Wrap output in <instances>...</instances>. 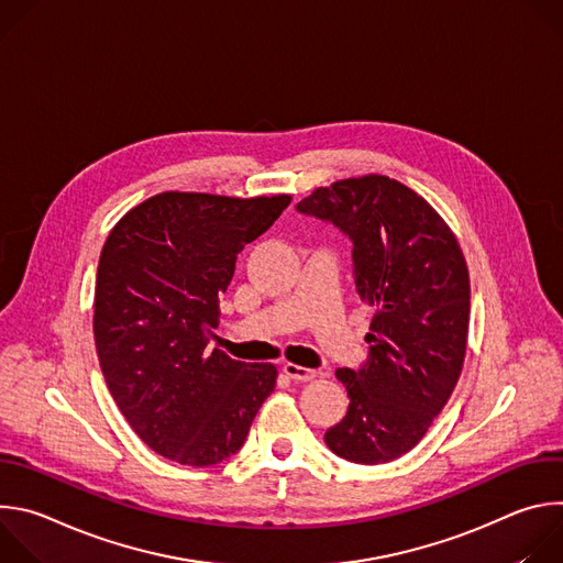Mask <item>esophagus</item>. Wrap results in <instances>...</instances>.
Instances as JSON below:
<instances>
[{"label":"esophagus","instance_id":"34e87169","mask_svg":"<svg viewBox=\"0 0 563 563\" xmlns=\"http://www.w3.org/2000/svg\"><path fill=\"white\" fill-rule=\"evenodd\" d=\"M283 372H285L287 378L298 380V383H305V380L316 378V372H313V369L302 367V365H296V363H285V365H283Z\"/></svg>","mask_w":563,"mask_h":563}]
</instances>
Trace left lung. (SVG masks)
<instances>
[{"instance_id":"left-lung-1","label":"left lung","mask_w":563,"mask_h":563,"mask_svg":"<svg viewBox=\"0 0 563 563\" xmlns=\"http://www.w3.org/2000/svg\"><path fill=\"white\" fill-rule=\"evenodd\" d=\"M296 209L350 235L356 294L374 307L367 363L336 369L350 408L325 443L354 463H387L426 437L461 376L467 263L437 209L380 174L318 187Z\"/></svg>"}]
</instances>
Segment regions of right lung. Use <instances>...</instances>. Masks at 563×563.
I'll use <instances>...</instances> for the list:
<instances>
[{
  "label": "right lung",
  "instance_id": "obj_1",
  "mask_svg": "<svg viewBox=\"0 0 563 563\" xmlns=\"http://www.w3.org/2000/svg\"><path fill=\"white\" fill-rule=\"evenodd\" d=\"M291 196L165 191L126 211L100 254L93 336L107 387L157 454L205 467L243 448L274 391L272 363L209 347L238 254Z\"/></svg>",
  "mask_w": 563,
  "mask_h": 563
}]
</instances>
